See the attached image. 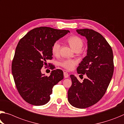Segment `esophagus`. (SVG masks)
<instances>
[{
  "mask_svg": "<svg viewBox=\"0 0 124 124\" xmlns=\"http://www.w3.org/2000/svg\"><path fill=\"white\" fill-rule=\"evenodd\" d=\"M63 74H64V77L66 78H68V77H69V74H68V73H67L66 72H64L63 73Z\"/></svg>",
  "mask_w": 124,
  "mask_h": 124,
  "instance_id": "1",
  "label": "esophagus"
}]
</instances>
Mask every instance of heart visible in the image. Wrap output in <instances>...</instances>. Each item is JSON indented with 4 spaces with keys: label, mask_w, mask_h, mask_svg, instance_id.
Masks as SVG:
<instances>
[{
    "label": "heart",
    "mask_w": 124,
    "mask_h": 124,
    "mask_svg": "<svg viewBox=\"0 0 124 124\" xmlns=\"http://www.w3.org/2000/svg\"><path fill=\"white\" fill-rule=\"evenodd\" d=\"M67 41L70 47L74 51H80L83 47L84 41L79 36L75 35L71 36L68 37ZM60 47L61 44L59 41H57L54 42L51 48L52 54L54 55L58 54L60 50ZM60 65L67 70H72L76 65V62L73 60H65L60 62Z\"/></svg>",
    "instance_id": "obj_1"
}]
</instances>
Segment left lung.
<instances>
[{"label":"left lung","mask_w":124,"mask_h":124,"mask_svg":"<svg viewBox=\"0 0 124 124\" xmlns=\"http://www.w3.org/2000/svg\"><path fill=\"white\" fill-rule=\"evenodd\" d=\"M87 40V54L79 64L77 71L86 74L80 83L70 76L72 85L68 91V101L73 107L84 109L95 104L104 95L114 72L113 53L104 37L92 29L77 30Z\"/></svg>","instance_id":"left-lung-1"}]
</instances>
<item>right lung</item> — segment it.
<instances>
[{
    "label": "right lung",
    "instance_id": "obj_1",
    "mask_svg": "<svg viewBox=\"0 0 124 124\" xmlns=\"http://www.w3.org/2000/svg\"><path fill=\"white\" fill-rule=\"evenodd\" d=\"M70 32L49 27L35 28L20 39L15 50L11 71L20 95L27 103L33 105H43L50 99L52 88L63 79L61 70H54L50 76L41 73L47 61L52 60L51 48L57 40Z\"/></svg>",
    "mask_w": 124,
    "mask_h": 124
}]
</instances>
